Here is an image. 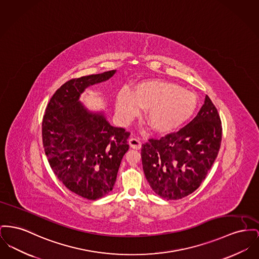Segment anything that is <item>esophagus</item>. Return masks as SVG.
<instances>
[{
	"label": "esophagus",
	"instance_id": "esophagus-1",
	"mask_svg": "<svg viewBox=\"0 0 259 259\" xmlns=\"http://www.w3.org/2000/svg\"><path fill=\"white\" fill-rule=\"evenodd\" d=\"M129 145H130V147L132 149H135V150H140L141 147H142L141 141L138 138H131V139H129Z\"/></svg>",
	"mask_w": 259,
	"mask_h": 259
}]
</instances>
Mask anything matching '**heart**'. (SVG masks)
Returning a JSON list of instances; mask_svg holds the SVG:
<instances>
[{
	"label": "heart",
	"mask_w": 259,
	"mask_h": 259,
	"mask_svg": "<svg viewBox=\"0 0 259 259\" xmlns=\"http://www.w3.org/2000/svg\"><path fill=\"white\" fill-rule=\"evenodd\" d=\"M198 107L193 92L176 83L152 79L138 83L132 92L122 89L115 101L118 117L127 121L146 110V120L158 133H169L188 121Z\"/></svg>",
	"instance_id": "heart-1"
}]
</instances>
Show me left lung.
Wrapping results in <instances>:
<instances>
[{"instance_id":"1","label":"left lung","mask_w":259,"mask_h":259,"mask_svg":"<svg viewBox=\"0 0 259 259\" xmlns=\"http://www.w3.org/2000/svg\"><path fill=\"white\" fill-rule=\"evenodd\" d=\"M222 123L208 96L197 116L177 132L142 145L146 178L160 198L179 199L205 179L220 149Z\"/></svg>"}]
</instances>
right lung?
<instances>
[{"label":"right lung","mask_w":259,"mask_h":259,"mask_svg":"<svg viewBox=\"0 0 259 259\" xmlns=\"http://www.w3.org/2000/svg\"><path fill=\"white\" fill-rule=\"evenodd\" d=\"M115 70L73 78L51 98L42 121L43 146L57 178L82 198L98 199L116 181L130 132L113 127L103 114L78 101L84 90L109 79Z\"/></svg>","instance_id":"obj_1"}]
</instances>
